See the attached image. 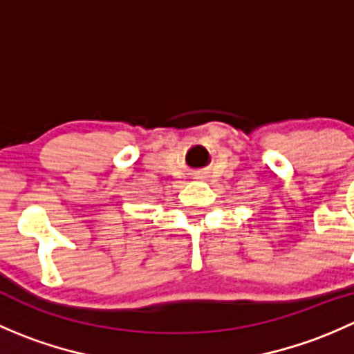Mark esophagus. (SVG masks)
<instances>
[{
  "label": "esophagus",
  "mask_w": 354,
  "mask_h": 354,
  "mask_svg": "<svg viewBox=\"0 0 354 354\" xmlns=\"http://www.w3.org/2000/svg\"><path fill=\"white\" fill-rule=\"evenodd\" d=\"M194 178L195 180H207V178H209V173H207L205 169H197L194 173Z\"/></svg>",
  "instance_id": "1"
}]
</instances>
